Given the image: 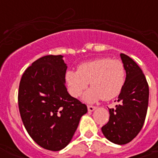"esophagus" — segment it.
I'll list each match as a JSON object with an SVG mask.
<instances>
[{
	"instance_id": "esophagus-1",
	"label": "esophagus",
	"mask_w": 158,
	"mask_h": 158,
	"mask_svg": "<svg viewBox=\"0 0 158 158\" xmlns=\"http://www.w3.org/2000/svg\"><path fill=\"white\" fill-rule=\"evenodd\" d=\"M96 108V106H88V111H89V112H93Z\"/></svg>"
}]
</instances>
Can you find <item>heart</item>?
Wrapping results in <instances>:
<instances>
[{
    "instance_id": "b5f03b06",
    "label": "heart",
    "mask_w": 158,
    "mask_h": 158,
    "mask_svg": "<svg viewBox=\"0 0 158 158\" xmlns=\"http://www.w3.org/2000/svg\"><path fill=\"white\" fill-rule=\"evenodd\" d=\"M65 81L69 94L79 97L87 88H91L83 96L85 102H96L101 99L106 101L118 96L125 82V69L119 60L108 57L97 58L81 63L77 71H68Z\"/></svg>"
}]
</instances>
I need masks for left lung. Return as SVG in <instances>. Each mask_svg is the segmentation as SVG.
<instances>
[{"label": "left lung", "instance_id": "obj_1", "mask_svg": "<svg viewBox=\"0 0 158 158\" xmlns=\"http://www.w3.org/2000/svg\"><path fill=\"white\" fill-rule=\"evenodd\" d=\"M120 56L126 72L125 82L118 98V104L109 109V121L102 131L111 142L124 145L142 129L148 107L149 86L137 63L125 54L121 53Z\"/></svg>", "mask_w": 158, "mask_h": 158}]
</instances>
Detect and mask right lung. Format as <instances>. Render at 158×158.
Segmentation results:
<instances>
[{
	"label": "right lung",
	"mask_w": 158,
	"mask_h": 158,
	"mask_svg": "<svg viewBox=\"0 0 158 158\" xmlns=\"http://www.w3.org/2000/svg\"><path fill=\"white\" fill-rule=\"evenodd\" d=\"M62 55L42 56L23 74L19 107L27 132L40 146L60 151L68 146L87 106L69 94L68 69Z\"/></svg>",
	"instance_id": "right-lung-1"
}]
</instances>
